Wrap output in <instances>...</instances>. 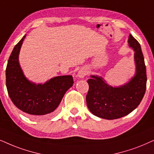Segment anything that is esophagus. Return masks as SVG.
<instances>
[{
  "label": "esophagus",
  "mask_w": 154,
  "mask_h": 154,
  "mask_svg": "<svg viewBox=\"0 0 154 154\" xmlns=\"http://www.w3.org/2000/svg\"><path fill=\"white\" fill-rule=\"evenodd\" d=\"M88 74V71L85 69H81L79 71V72L77 73V77L79 79H83L85 75Z\"/></svg>",
  "instance_id": "obj_1"
}]
</instances>
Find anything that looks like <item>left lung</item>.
Returning a JSON list of instances; mask_svg holds the SVG:
<instances>
[{"instance_id":"left-lung-1","label":"left lung","mask_w":154,"mask_h":154,"mask_svg":"<svg viewBox=\"0 0 154 154\" xmlns=\"http://www.w3.org/2000/svg\"><path fill=\"white\" fill-rule=\"evenodd\" d=\"M129 47L134 51L135 74L129 82L120 86L107 84L103 77L91 75L88 80L89 90L86 103L95 116L105 119H115L131 112L140 104L146 88V69L141 46L129 35Z\"/></svg>"}]
</instances>
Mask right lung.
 I'll use <instances>...</instances> for the list:
<instances>
[{
    "instance_id": "add662e5",
    "label": "right lung",
    "mask_w": 154,
    "mask_h": 154,
    "mask_svg": "<svg viewBox=\"0 0 154 154\" xmlns=\"http://www.w3.org/2000/svg\"><path fill=\"white\" fill-rule=\"evenodd\" d=\"M26 35L14 47L5 71L6 87L14 105L34 118L57 113L63 95L73 84L72 75L54 77L45 83L29 81L19 63V54Z\"/></svg>"
}]
</instances>
